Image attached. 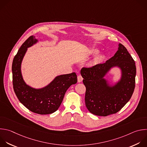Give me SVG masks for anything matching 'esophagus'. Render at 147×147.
I'll use <instances>...</instances> for the list:
<instances>
[{"label": "esophagus", "instance_id": "obj_1", "mask_svg": "<svg viewBox=\"0 0 147 147\" xmlns=\"http://www.w3.org/2000/svg\"><path fill=\"white\" fill-rule=\"evenodd\" d=\"M77 79H78V82H82V81L83 80V78L82 77V76L81 75H79L77 77Z\"/></svg>", "mask_w": 147, "mask_h": 147}]
</instances>
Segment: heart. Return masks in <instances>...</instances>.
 <instances>
[{
	"mask_svg": "<svg viewBox=\"0 0 147 147\" xmlns=\"http://www.w3.org/2000/svg\"><path fill=\"white\" fill-rule=\"evenodd\" d=\"M99 51L97 50V49H93V50H92L91 51V54L93 55H96L97 53H99ZM105 58V55H97L94 60V63H100L102 62Z\"/></svg>",
	"mask_w": 147,
	"mask_h": 147,
	"instance_id": "heart-1",
	"label": "heart"
}]
</instances>
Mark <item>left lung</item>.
<instances>
[{"label":"left lung","instance_id":"left-lung-1","mask_svg":"<svg viewBox=\"0 0 147 147\" xmlns=\"http://www.w3.org/2000/svg\"><path fill=\"white\" fill-rule=\"evenodd\" d=\"M114 67L120 69L121 76L119 81L112 85L104 77ZM81 74L86 87V107L96 115L106 117L118 112L130 99L135 88L134 61L120 43L114 57L105 63L83 67Z\"/></svg>","mask_w":147,"mask_h":147}]
</instances>
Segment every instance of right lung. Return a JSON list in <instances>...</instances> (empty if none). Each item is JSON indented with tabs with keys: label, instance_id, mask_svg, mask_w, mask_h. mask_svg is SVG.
I'll list each match as a JSON object with an SVG mask.
<instances>
[{
	"label": "right lung",
	"instance_id": "add662e5",
	"mask_svg": "<svg viewBox=\"0 0 147 147\" xmlns=\"http://www.w3.org/2000/svg\"><path fill=\"white\" fill-rule=\"evenodd\" d=\"M38 40L30 36L21 45L12 64L13 84L20 102L33 113L45 115L55 112L61 106L66 90L77 82L76 73L57 76L47 86L36 89L27 85L22 77L21 63L29 48Z\"/></svg>",
	"mask_w": 147,
	"mask_h": 147
}]
</instances>
